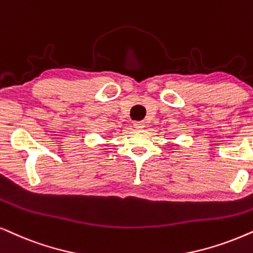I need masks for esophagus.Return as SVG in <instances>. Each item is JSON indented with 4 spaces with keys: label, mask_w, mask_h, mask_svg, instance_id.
I'll use <instances>...</instances> for the list:
<instances>
[{
    "label": "esophagus",
    "mask_w": 253,
    "mask_h": 253,
    "mask_svg": "<svg viewBox=\"0 0 253 253\" xmlns=\"http://www.w3.org/2000/svg\"><path fill=\"white\" fill-rule=\"evenodd\" d=\"M133 126L136 127V129H143V127L145 126V123H144V122H134Z\"/></svg>",
    "instance_id": "obj_1"
}]
</instances>
